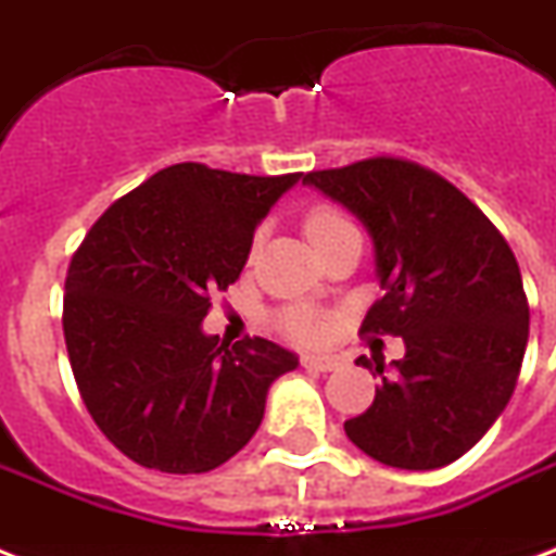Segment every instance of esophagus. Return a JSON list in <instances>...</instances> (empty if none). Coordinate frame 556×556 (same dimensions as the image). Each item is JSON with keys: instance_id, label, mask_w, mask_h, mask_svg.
<instances>
[{"instance_id": "34e87169", "label": "esophagus", "mask_w": 556, "mask_h": 556, "mask_svg": "<svg viewBox=\"0 0 556 556\" xmlns=\"http://www.w3.org/2000/svg\"><path fill=\"white\" fill-rule=\"evenodd\" d=\"M303 366H305V369H314V371H334V369H340V366H343V357H338V355H305Z\"/></svg>"}]
</instances>
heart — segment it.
I'll return each instance as SVG.
<instances>
[{
  "mask_svg": "<svg viewBox=\"0 0 556 556\" xmlns=\"http://www.w3.org/2000/svg\"><path fill=\"white\" fill-rule=\"evenodd\" d=\"M340 225H346V218L340 216L338 210L314 207L312 213H308V218H305V233L312 236L314 242L317 236L329 233L331 227ZM282 329L296 340H314L320 334V320H317L308 308H300V305H296V308H288V312L282 314Z\"/></svg>",
  "mask_w": 556,
  "mask_h": 556,
  "instance_id": "heart-1",
  "label": "heart"
}]
</instances>
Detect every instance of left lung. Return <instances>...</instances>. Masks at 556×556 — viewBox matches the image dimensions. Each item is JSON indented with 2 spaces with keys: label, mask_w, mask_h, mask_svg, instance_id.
I'll use <instances>...</instances> for the list:
<instances>
[{
  "label": "left lung",
  "mask_w": 556,
  "mask_h": 556,
  "mask_svg": "<svg viewBox=\"0 0 556 556\" xmlns=\"http://www.w3.org/2000/svg\"><path fill=\"white\" fill-rule=\"evenodd\" d=\"M366 227L383 291L371 334L404 357L357 364L380 375L375 401L343 424L366 456L397 470L456 462L491 430L517 387L528 300L508 242L465 192L413 161L369 159L303 176Z\"/></svg>",
  "instance_id": "8db88e82"
}]
</instances>
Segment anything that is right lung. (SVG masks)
Segmentation results:
<instances>
[{
  "mask_svg": "<svg viewBox=\"0 0 556 556\" xmlns=\"http://www.w3.org/2000/svg\"><path fill=\"white\" fill-rule=\"evenodd\" d=\"M176 164L91 225L65 277V349L86 409L124 456L207 473L260 430L300 357L265 338L218 343L210 294L242 274L253 230L300 181Z\"/></svg>",
  "mask_w": 556,
  "mask_h": 556,
  "instance_id": "add662e5",
  "label": "right lung"
}]
</instances>
